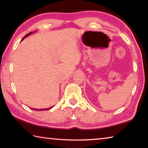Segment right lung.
I'll use <instances>...</instances> for the list:
<instances>
[{
	"label": "right lung",
	"instance_id": "add662e5",
	"mask_svg": "<svg viewBox=\"0 0 148 148\" xmlns=\"http://www.w3.org/2000/svg\"><path fill=\"white\" fill-rule=\"evenodd\" d=\"M32 34V32H29V34H26L25 36V37L24 38L21 40H23L25 38H26V37H27L29 36V34ZM53 106H51V107H50V108H46V109H34V108H32V110H36V111H43V110H49V109H51V108H53Z\"/></svg>",
	"mask_w": 148,
	"mask_h": 148
}]
</instances>
